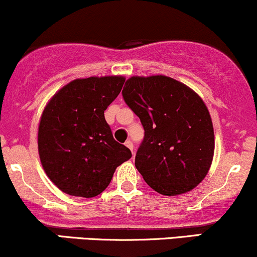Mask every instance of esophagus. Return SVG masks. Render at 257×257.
I'll return each mask as SVG.
<instances>
[{
	"mask_svg": "<svg viewBox=\"0 0 257 257\" xmlns=\"http://www.w3.org/2000/svg\"><path fill=\"white\" fill-rule=\"evenodd\" d=\"M124 145H125L126 147H128V149L131 150V151L133 152V155H134V151H133V149H134V145H133V143H132V141H131V140H126Z\"/></svg>",
	"mask_w": 257,
	"mask_h": 257,
	"instance_id": "1",
	"label": "esophagus"
}]
</instances>
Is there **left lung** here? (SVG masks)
<instances>
[{
	"label": "left lung",
	"instance_id": "8db88e82",
	"mask_svg": "<svg viewBox=\"0 0 257 257\" xmlns=\"http://www.w3.org/2000/svg\"><path fill=\"white\" fill-rule=\"evenodd\" d=\"M123 99L145 131L135 167L156 192L176 196L193 190L213 161L210 114L197 93L167 76H134Z\"/></svg>",
	"mask_w": 257,
	"mask_h": 257
}]
</instances>
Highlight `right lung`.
<instances>
[{
    "mask_svg": "<svg viewBox=\"0 0 257 257\" xmlns=\"http://www.w3.org/2000/svg\"><path fill=\"white\" fill-rule=\"evenodd\" d=\"M122 76L79 78L61 88L43 110L38 153L47 176L70 196L91 198L132 157L117 143L104 112L124 84Z\"/></svg>",
    "mask_w": 257,
    "mask_h": 257,
    "instance_id": "obj_1",
    "label": "right lung"
}]
</instances>
